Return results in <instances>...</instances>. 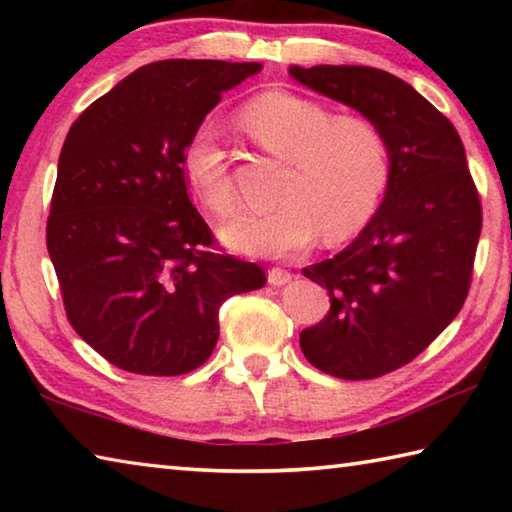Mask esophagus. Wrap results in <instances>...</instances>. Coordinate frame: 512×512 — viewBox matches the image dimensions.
I'll list each match as a JSON object with an SVG mask.
<instances>
[{
	"instance_id": "34e87169",
	"label": "esophagus",
	"mask_w": 512,
	"mask_h": 512,
	"mask_svg": "<svg viewBox=\"0 0 512 512\" xmlns=\"http://www.w3.org/2000/svg\"><path fill=\"white\" fill-rule=\"evenodd\" d=\"M291 280V273L284 271V268H271L268 271V284H273V287H282V284H287Z\"/></svg>"
}]
</instances>
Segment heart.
<instances>
[{
	"instance_id": "heart-1",
	"label": "heart",
	"mask_w": 512,
	"mask_h": 512,
	"mask_svg": "<svg viewBox=\"0 0 512 512\" xmlns=\"http://www.w3.org/2000/svg\"><path fill=\"white\" fill-rule=\"evenodd\" d=\"M241 126L266 153L287 162L280 203L244 212L221 228L232 250L253 257H293L314 244L350 237L377 212L388 180L391 149L381 128L332 110L296 92L259 94L241 110ZM183 173L214 214L235 210L228 153L221 128L203 121L185 144Z\"/></svg>"
}]
</instances>
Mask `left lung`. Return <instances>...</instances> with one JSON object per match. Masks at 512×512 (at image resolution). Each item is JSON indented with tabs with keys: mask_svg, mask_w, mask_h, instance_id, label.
<instances>
[{
	"mask_svg": "<svg viewBox=\"0 0 512 512\" xmlns=\"http://www.w3.org/2000/svg\"><path fill=\"white\" fill-rule=\"evenodd\" d=\"M309 90L361 112L384 133L391 180L348 248L302 268L329 293V314L300 332L311 366L375 379L413 361L470 291L481 203L456 128L409 83L363 65H291Z\"/></svg>",
	"mask_w": 512,
	"mask_h": 512,
	"instance_id": "left-lung-1",
	"label": "left lung"
}]
</instances>
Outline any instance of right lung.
I'll return each mask as SVG.
<instances>
[{"label": "right lung", "mask_w": 512, "mask_h": 512, "mask_svg": "<svg viewBox=\"0 0 512 512\" xmlns=\"http://www.w3.org/2000/svg\"><path fill=\"white\" fill-rule=\"evenodd\" d=\"M259 69L158 60L69 128L47 250L69 323L112 366L153 377L196 370L219 339L223 302L266 284L257 264L212 253L183 173L185 144L207 112Z\"/></svg>", "instance_id": "obj_1"}]
</instances>
